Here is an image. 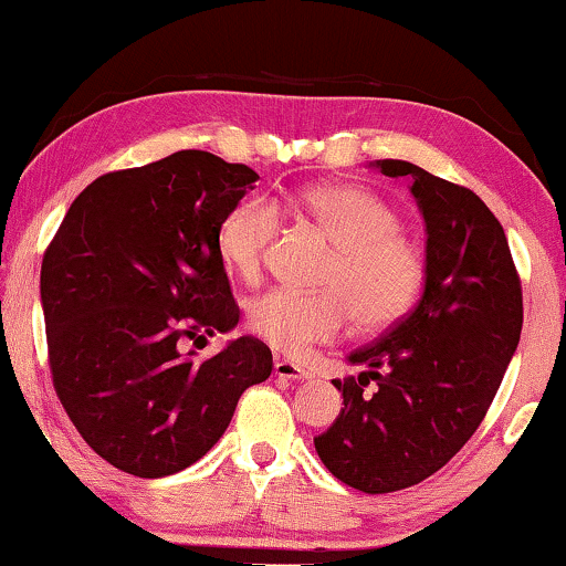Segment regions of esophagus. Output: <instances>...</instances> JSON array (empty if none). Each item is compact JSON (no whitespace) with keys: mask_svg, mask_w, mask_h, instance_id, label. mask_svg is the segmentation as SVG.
<instances>
[{"mask_svg":"<svg viewBox=\"0 0 566 566\" xmlns=\"http://www.w3.org/2000/svg\"><path fill=\"white\" fill-rule=\"evenodd\" d=\"M273 374L277 378H289V381H306V378H312V374H308L306 368H301V366H296V363H291V360H275Z\"/></svg>","mask_w":566,"mask_h":566,"instance_id":"34e87169","label":"esophagus"}]
</instances>
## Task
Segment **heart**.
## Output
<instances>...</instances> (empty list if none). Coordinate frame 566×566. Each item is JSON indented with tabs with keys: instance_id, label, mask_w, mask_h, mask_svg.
I'll return each instance as SVG.
<instances>
[{
	"instance_id": "heart-1",
	"label": "heart",
	"mask_w": 566,
	"mask_h": 566,
	"mask_svg": "<svg viewBox=\"0 0 566 566\" xmlns=\"http://www.w3.org/2000/svg\"><path fill=\"white\" fill-rule=\"evenodd\" d=\"M277 208L301 216L335 242L324 291L273 289L250 304L247 324L270 347L301 358L343 337L350 322L381 332L405 319L428 283V250L401 229L399 208L350 182L312 185L281 206L262 198L234 203L216 229L219 258L242 281H258L281 227Z\"/></svg>"
}]
</instances>
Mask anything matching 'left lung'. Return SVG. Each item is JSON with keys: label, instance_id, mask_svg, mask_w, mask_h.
I'll list each match as a JSON object with an SVG mask.
<instances>
[{"label": "left lung", "instance_id": "1", "mask_svg": "<svg viewBox=\"0 0 566 566\" xmlns=\"http://www.w3.org/2000/svg\"><path fill=\"white\" fill-rule=\"evenodd\" d=\"M374 167L412 180L428 283L412 314L350 355L368 370L332 381L345 409L314 448L339 482L386 494L443 469L482 424L521 339L523 289L505 231L476 192L412 161Z\"/></svg>", "mask_w": 566, "mask_h": 566}]
</instances>
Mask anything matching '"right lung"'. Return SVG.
I'll list each match as a JSON object with an SVG mask.
<instances>
[{"mask_svg": "<svg viewBox=\"0 0 566 566\" xmlns=\"http://www.w3.org/2000/svg\"><path fill=\"white\" fill-rule=\"evenodd\" d=\"M258 172L185 149L84 188L45 247L41 301L53 389L97 455L142 479L169 476L219 443L273 353L239 337L185 353L239 322L216 247Z\"/></svg>", "mask_w": 566, "mask_h": 566, "instance_id": "1", "label": "right lung"}]
</instances>
